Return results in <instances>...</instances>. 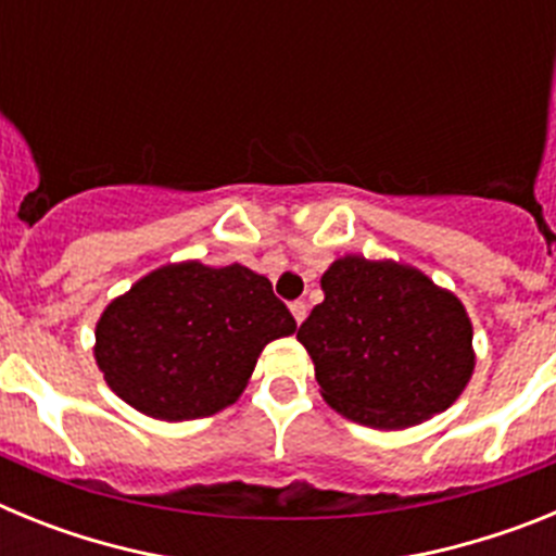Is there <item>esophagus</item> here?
Segmentation results:
<instances>
[{
	"mask_svg": "<svg viewBox=\"0 0 556 556\" xmlns=\"http://www.w3.org/2000/svg\"><path fill=\"white\" fill-rule=\"evenodd\" d=\"M289 308H292L294 323H303V320H306V303H303V301H294Z\"/></svg>",
	"mask_w": 556,
	"mask_h": 556,
	"instance_id": "34e87169",
	"label": "esophagus"
}]
</instances>
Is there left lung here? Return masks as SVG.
I'll return each instance as SVG.
<instances>
[{
	"label": "left lung",
	"instance_id": "left-lung-1",
	"mask_svg": "<svg viewBox=\"0 0 556 556\" xmlns=\"http://www.w3.org/2000/svg\"><path fill=\"white\" fill-rule=\"evenodd\" d=\"M298 339L323 397L356 424L406 429L448 409L473 372V328L454 294L395 262L345 255Z\"/></svg>",
	"mask_w": 556,
	"mask_h": 556
}]
</instances>
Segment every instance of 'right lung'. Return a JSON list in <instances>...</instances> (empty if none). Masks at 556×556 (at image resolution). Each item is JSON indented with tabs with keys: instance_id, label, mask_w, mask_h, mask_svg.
Instances as JSON below:
<instances>
[{
	"instance_id": "1",
	"label": "right lung",
	"mask_w": 556,
	"mask_h": 556,
	"mask_svg": "<svg viewBox=\"0 0 556 556\" xmlns=\"http://www.w3.org/2000/svg\"><path fill=\"white\" fill-rule=\"evenodd\" d=\"M294 328L264 275L189 262L116 298L97 323L94 353L122 401L159 420H194L233 404L262 348Z\"/></svg>"
}]
</instances>
